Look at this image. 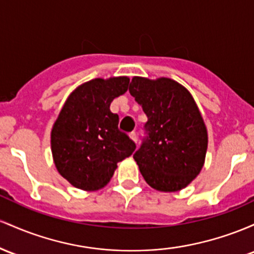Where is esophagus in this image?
Wrapping results in <instances>:
<instances>
[{"mask_svg": "<svg viewBox=\"0 0 254 254\" xmlns=\"http://www.w3.org/2000/svg\"><path fill=\"white\" fill-rule=\"evenodd\" d=\"M129 136H130V139H132L133 141L135 142H138V136H136V133L135 132H132V133H129Z\"/></svg>", "mask_w": 254, "mask_h": 254, "instance_id": "esophagus-1", "label": "esophagus"}]
</instances>
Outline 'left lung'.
<instances>
[{
    "instance_id": "1",
    "label": "left lung",
    "mask_w": 254,
    "mask_h": 254,
    "mask_svg": "<svg viewBox=\"0 0 254 254\" xmlns=\"http://www.w3.org/2000/svg\"><path fill=\"white\" fill-rule=\"evenodd\" d=\"M129 93L147 116L145 136L133 155L141 175L155 190L185 189L203 168L207 149L206 127L194 99L168 78L134 76Z\"/></svg>"
}]
</instances>
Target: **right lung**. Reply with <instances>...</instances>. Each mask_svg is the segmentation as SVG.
<instances>
[{"label":"right lung","mask_w":254,"mask_h":254,"mask_svg":"<svg viewBox=\"0 0 254 254\" xmlns=\"http://www.w3.org/2000/svg\"><path fill=\"white\" fill-rule=\"evenodd\" d=\"M128 84L127 76L85 82L68 97L54 125V162L76 189L104 187L118 162L135 150V142L119 129V115L109 109L113 99L126 92Z\"/></svg>","instance_id":"obj_1"}]
</instances>
